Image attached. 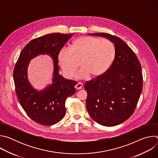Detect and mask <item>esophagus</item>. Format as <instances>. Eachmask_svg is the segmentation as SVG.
Here are the masks:
<instances>
[{
  "label": "esophagus",
  "instance_id": "obj_1",
  "mask_svg": "<svg viewBox=\"0 0 158 158\" xmlns=\"http://www.w3.org/2000/svg\"><path fill=\"white\" fill-rule=\"evenodd\" d=\"M82 86H83V84L82 83V82H78L76 85V89H82Z\"/></svg>",
  "mask_w": 158,
  "mask_h": 158
}]
</instances>
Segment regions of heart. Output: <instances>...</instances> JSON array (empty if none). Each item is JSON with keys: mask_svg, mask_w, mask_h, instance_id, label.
Masks as SVG:
<instances>
[{"mask_svg": "<svg viewBox=\"0 0 158 158\" xmlns=\"http://www.w3.org/2000/svg\"><path fill=\"white\" fill-rule=\"evenodd\" d=\"M116 57L114 44L107 39L84 36L77 38L72 48H63L59 54V61L64 74L72 77L79 66L84 65L77 72L79 79L102 75L108 71Z\"/></svg>", "mask_w": 158, "mask_h": 158, "instance_id": "heart-1", "label": "heart"}]
</instances>
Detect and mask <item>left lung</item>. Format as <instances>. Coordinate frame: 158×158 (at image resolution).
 I'll return each mask as SVG.
<instances>
[{
  "label": "left lung",
  "mask_w": 158,
  "mask_h": 158,
  "mask_svg": "<svg viewBox=\"0 0 158 158\" xmlns=\"http://www.w3.org/2000/svg\"><path fill=\"white\" fill-rule=\"evenodd\" d=\"M114 44L116 57L102 75L86 82V107L90 116L104 126L127 120L136 109L143 89L141 66L136 54L121 39L107 33L88 34Z\"/></svg>",
  "instance_id": "obj_1"
}]
</instances>
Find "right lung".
Here are the masks:
<instances>
[{
    "label": "right lung",
    "instance_id": "right-lung-1",
    "mask_svg": "<svg viewBox=\"0 0 158 158\" xmlns=\"http://www.w3.org/2000/svg\"><path fill=\"white\" fill-rule=\"evenodd\" d=\"M73 35L52 33L34 39L22 51L14 69V81L18 99L29 117L45 126L59 123L65 114L66 99L76 93L77 82L65 79L59 73L58 56L64 44ZM39 55H48L53 60V83L37 91L28 79L31 60Z\"/></svg>",
    "mask_w": 158,
    "mask_h": 158
}]
</instances>
